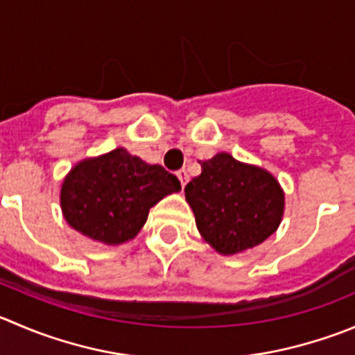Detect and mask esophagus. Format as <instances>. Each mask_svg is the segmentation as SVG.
<instances>
[{
	"instance_id": "esophagus-1",
	"label": "esophagus",
	"mask_w": 355,
	"mask_h": 355,
	"mask_svg": "<svg viewBox=\"0 0 355 355\" xmlns=\"http://www.w3.org/2000/svg\"><path fill=\"white\" fill-rule=\"evenodd\" d=\"M177 177H178V180H180L182 187H185V184H187V182H189L187 171H185V170H178L177 171Z\"/></svg>"
}]
</instances>
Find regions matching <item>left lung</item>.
I'll use <instances>...</instances> for the list:
<instances>
[{
  "instance_id": "1",
  "label": "left lung",
  "mask_w": 355,
  "mask_h": 355,
  "mask_svg": "<svg viewBox=\"0 0 355 355\" xmlns=\"http://www.w3.org/2000/svg\"><path fill=\"white\" fill-rule=\"evenodd\" d=\"M185 199L199 234L220 254L263 243L276 232L284 213L279 182L263 168L241 163L227 153L202 161L201 175L185 185Z\"/></svg>"
}]
</instances>
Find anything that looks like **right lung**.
I'll return each instance as SVG.
<instances>
[{"label":"right lung","instance_id":"add662e5","mask_svg":"<svg viewBox=\"0 0 355 355\" xmlns=\"http://www.w3.org/2000/svg\"><path fill=\"white\" fill-rule=\"evenodd\" d=\"M182 189L175 175L118 147L83 159L62 182L60 206L69 225L83 236L116 246L133 239L149 209Z\"/></svg>","mask_w":355,"mask_h":355}]
</instances>
